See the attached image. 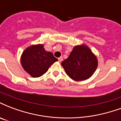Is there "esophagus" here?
I'll use <instances>...</instances> for the list:
<instances>
[{"label":"esophagus","mask_w":121,"mask_h":121,"mask_svg":"<svg viewBox=\"0 0 121 121\" xmlns=\"http://www.w3.org/2000/svg\"><path fill=\"white\" fill-rule=\"evenodd\" d=\"M58 61H59L60 62H61V61H63V57H62V56L60 57V58H58Z\"/></svg>","instance_id":"obj_1"}]
</instances>
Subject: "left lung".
Masks as SVG:
<instances>
[{"mask_svg":"<svg viewBox=\"0 0 121 121\" xmlns=\"http://www.w3.org/2000/svg\"><path fill=\"white\" fill-rule=\"evenodd\" d=\"M61 65L66 74L74 81H79L90 78L96 70L98 61L86 45H78L74 47L67 59Z\"/></svg>","mask_w":121,"mask_h":121,"instance_id":"left-lung-1","label":"left lung"}]
</instances>
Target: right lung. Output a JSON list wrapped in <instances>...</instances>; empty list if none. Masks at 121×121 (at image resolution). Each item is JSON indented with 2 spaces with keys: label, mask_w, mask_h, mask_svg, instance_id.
<instances>
[{
  "label": "right lung",
  "mask_w": 121,
  "mask_h": 121,
  "mask_svg": "<svg viewBox=\"0 0 121 121\" xmlns=\"http://www.w3.org/2000/svg\"><path fill=\"white\" fill-rule=\"evenodd\" d=\"M43 44L32 45L24 50L20 63L24 70L33 78H38L47 72L58 59L51 52L46 51Z\"/></svg>",
  "instance_id": "add662e5"
}]
</instances>
